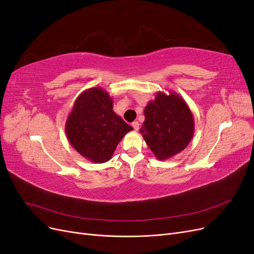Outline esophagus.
<instances>
[{"label":"esophagus","mask_w":254,"mask_h":254,"mask_svg":"<svg viewBox=\"0 0 254 254\" xmlns=\"http://www.w3.org/2000/svg\"><path fill=\"white\" fill-rule=\"evenodd\" d=\"M132 127H133L134 130H139V128H140L139 122H133V123H132Z\"/></svg>","instance_id":"34e87169"}]
</instances>
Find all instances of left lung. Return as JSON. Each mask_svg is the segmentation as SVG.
<instances>
[{"instance_id": "left-lung-1", "label": "left lung", "mask_w": 254, "mask_h": 254, "mask_svg": "<svg viewBox=\"0 0 254 254\" xmlns=\"http://www.w3.org/2000/svg\"><path fill=\"white\" fill-rule=\"evenodd\" d=\"M140 132L158 160L174 157L194 135V117L184 99L175 92H158L144 109Z\"/></svg>"}]
</instances>
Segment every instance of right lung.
<instances>
[{"instance_id": "add662e5", "label": "right lung", "mask_w": 254, "mask_h": 254, "mask_svg": "<svg viewBox=\"0 0 254 254\" xmlns=\"http://www.w3.org/2000/svg\"><path fill=\"white\" fill-rule=\"evenodd\" d=\"M132 129L113 111L112 98L101 87L78 95L65 123L66 137L73 148L94 163L109 161L118 144Z\"/></svg>"}]
</instances>
